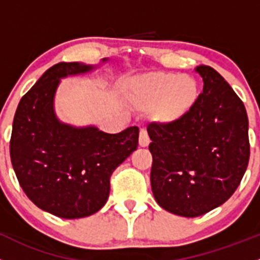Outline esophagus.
Here are the masks:
<instances>
[{"instance_id":"34e87169","label":"esophagus","mask_w":260,"mask_h":260,"mask_svg":"<svg viewBox=\"0 0 260 260\" xmlns=\"http://www.w3.org/2000/svg\"><path fill=\"white\" fill-rule=\"evenodd\" d=\"M138 143H140L141 147H147L150 145V138H148L147 132L145 129H141L140 132V138H138Z\"/></svg>"}]
</instances>
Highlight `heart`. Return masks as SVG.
Wrapping results in <instances>:
<instances>
[{"label":"heart","instance_id":"heart-1","mask_svg":"<svg viewBox=\"0 0 260 260\" xmlns=\"http://www.w3.org/2000/svg\"><path fill=\"white\" fill-rule=\"evenodd\" d=\"M128 98L138 112H148L152 124L168 128L185 119L200 99V86L189 75L150 72L129 82Z\"/></svg>","mask_w":260,"mask_h":260}]
</instances>
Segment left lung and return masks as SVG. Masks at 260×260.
<instances>
[{
	"label": "left lung",
	"mask_w": 260,
	"mask_h": 260,
	"mask_svg": "<svg viewBox=\"0 0 260 260\" xmlns=\"http://www.w3.org/2000/svg\"><path fill=\"white\" fill-rule=\"evenodd\" d=\"M203 92L190 114L173 127H147L152 142L151 188L160 207L198 217L225 203L249 162L245 107L216 70L198 66Z\"/></svg>",
	"instance_id": "left-lung-1"
}]
</instances>
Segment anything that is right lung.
<instances>
[{"label":"right lung","mask_w":260,"mask_h":260,"mask_svg":"<svg viewBox=\"0 0 260 260\" xmlns=\"http://www.w3.org/2000/svg\"><path fill=\"white\" fill-rule=\"evenodd\" d=\"M98 64L60 62L21 98L12 123L10 156L22 190L40 210L60 218H82L107 203L110 175L138 146V128L105 133L95 125H72L54 108L60 80L87 75Z\"/></svg>","instance_id":"right-lung-1"}]
</instances>
